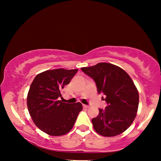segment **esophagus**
Returning <instances> with one entry per match:
<instances>
[{"label":"esophagus","instance_id":"34e87169","mask_svg":"<svg viewBox=\"0 0 161 161\" xmlns=\"http://www.w3.org/2000/svg\"><path fill=\"white\" fill-rule=\"evenodd\" d=\"M83 107L85 108H88L89 107V106H87V105H83Z\"/></svg>","mask_w":161,"mask_h":161}]
</instances>
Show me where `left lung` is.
Here are the masks:
<instances>
[{"label":"left lung","mask_w":161,"mask_h":161,"mask_svg":"<svg viewBox=\"0 0 161 161\" xmlns=\"http://www.w3.org/2000/svg\"><path fill=\"white\" fill-rule=\"evenodd\" d=\"M81 69L94 80L98 93L105 95L108 106L92 122L96 132L112 137L124 132L131 125L138 111L139 95L130 76L116 65L100 62Z\"/></svg>","instance_id":"8db88e82"}]
</instances>
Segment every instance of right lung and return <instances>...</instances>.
Masks as SVG:
<instances>
[{
    "label": "right lung",
    "mask_w": 161,
    "mask_h": 161,
    "mask_svg": "<svg viewBox=\"0 0 161 161\" xmlns=\"http://www.w3.org/2000/svg\"><path fill=\"white\" fill-rule=\"evenodd\" d=\"M78 71L62 68L46 70L35 77L30 87L27 106L34 124L48 135L59 136L70 131L82 105L58 100L61 89L70 82Z\"/></svg>",
    "instance_id": "add662e5"
}]
</instances>
